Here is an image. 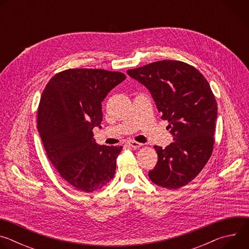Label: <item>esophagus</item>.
<instances>
[{
  "label": "esophagus",
  "instance_id": "esophagus-1",
  "mask_svg": "<svg viewBox=\"0 0 249 249\" xmlns=\"http://www.w3.org/2000/svg\"><path fill=\"white\" fill-rule=\"evenodd\" d=\"M127 145H128L129 147H131V148H134V149H138V148L142 147V145H143V144H141V143H139V142H136V141H133V140H131V141H129V142H128Z\"/></svg>",
  "mask_w": 249,
  "mask_h": 249
}]
</instances>
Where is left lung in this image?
<instances>
[{"label": "left lung", "instance_id": "left-lung-1", "mask_svg": "<svg viewBox=\"0 0 249 249\" xmlns=\"http://www.w3.org/2000/svg\"><path fill=\"white\" fill-rule=\"evenodd\" d=\"M127 74L152 93L174 142L155 146L158 162L150 179L167 189L187 185L209 160L215 144L216 97L205 77L193 66L162 60L128 70Z\"/></svg>", "mask_w": 249, "mask_h": 249}]
</instances>
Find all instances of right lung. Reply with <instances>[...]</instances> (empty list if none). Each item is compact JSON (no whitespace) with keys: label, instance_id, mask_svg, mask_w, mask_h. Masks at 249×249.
<instances>
[{"label":"right lung","instance_id":"right-lung-1","mask_svg":"<svg viewBox=\"0 0 249 249\" xmlns=\"http://www.w3.org/2000/svg\"><path fill=\"white\" fill-rule=\"evenodd\" d=\"M120 72L69 69L50 79L40 98L37 129L47 157L71 186L89 193L115 174L120 146H99L92 129L101 128V102L123 82Z\"/></svg>","mask_w":249,"mask_h":249}]
</instances>
